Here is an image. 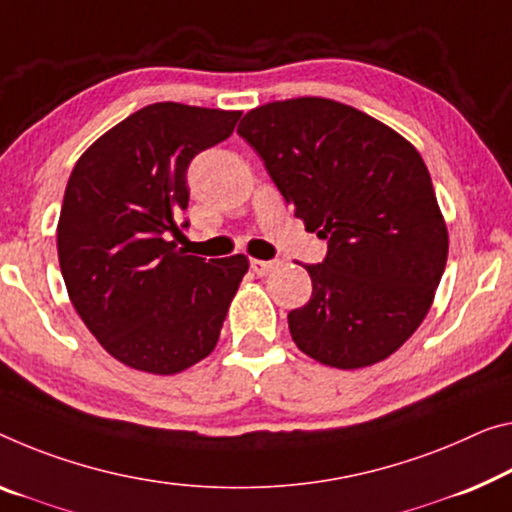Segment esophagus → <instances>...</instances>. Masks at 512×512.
Segmentation results:
<instances>
[{"mask_svg": "<svg viewBox=\"0 0 512 512\" xmlns=\"http://www.w3.org/2000/svg\"><path fill=\"white\" fill-rule=\"evenodd\" d=\"M274 267H277V261H261V258H251V270H254V274H258V277H267Z\"/></svg>", "mask_w": 512, "mask_h": 512, "instance_id": "1", "label": "esophagus"}]
</instances>
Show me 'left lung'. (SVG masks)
I'll list each match as a JSON object with an SVG mask.
<instances>
[{"instance_id":"8db88e82","label":"left lung","mask_w":512,"mask_h":512,"mask_svg":"<svg viewBox=\"0 0 512 512\" xmlns=\"http://www.w3.org/2000/svg\"><path fill=\"white\" fill-rule=\"evenodd\" d=\"M238 135L263 157L327 256L304 265L313 293L290 336L325 366H373L421 325L442 279L448 231L416 148L389 125L327 98L251 109Z\"/></svg>"}]
</instances>
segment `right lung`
<instances>
[{"instance_id": "obj_1", "label": "right lung", "mask_w": 512, "mask_h": 512, "mask_svg": "<svg viewBox=\"0 0 512 512\" xmlns=\"http://www.w3.org/2000/svg\"><path fill=\"white\" fill-rule=\"evenodd\" d=\"M240 114L155 102L93 141L68 178L61 274L84 325L125 366L176 375L215 350L249 261L206 263L169 235L190 201L187 167Z\"/></svg>"}]
</instances>
